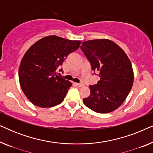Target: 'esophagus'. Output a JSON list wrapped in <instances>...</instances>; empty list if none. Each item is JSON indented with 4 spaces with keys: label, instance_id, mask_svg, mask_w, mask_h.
Returning a JSON list of instances; mask_svg holds the SVG:
<instances>
[{
    "label": "esophagus",
    "instance_id": "34e87169",
    "mask_svg": "<svg viewBox=\"0 0 153 153\" xmlns=\"http://www.w3.org/2000/svg\"><path fill=\"white\" fill-rule=\"evenodd\" d=\"M75 85H76V86L78 87H82L83 86V83H75Z\"/></svg>",
    "mask_w": 153,
    "mask_h": 153
}]
</instances>
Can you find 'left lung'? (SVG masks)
Instances as JSON below:
<instances>
[{
  "label": "left lung",
  "mask_w": 153,
  "mask_h": 153,
  "mask_svg": "<svg viewBox=\"0 0 153 153\" xmlns=\"http://www.w3.org/2000/svg\"><path fill=\"white\" fill-rule=\"evenodd\" d=\"M100 80L91 85V95L83 100L87 107L100 114L114 111L126 99L134 82L132 65L125 51L108 39L83 42L81 47Z\"/></svg>",
  "instance_id": "obj_1"
}]
</instances>
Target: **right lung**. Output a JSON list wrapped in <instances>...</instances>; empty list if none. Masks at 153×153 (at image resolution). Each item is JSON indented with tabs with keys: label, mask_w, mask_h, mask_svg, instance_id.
<instances>
[{
	"label": "right lung",
	"mask_w": 153,
	"mask_h": 153,
	"mask_svg": "<svg viewBox=\"0 0 153 153\" xmlns=\"http://www.w3.org/2000/svg\"><path fill=\"white\" fill-rule=\"evenodd\" d=\"M81 42L49 35L29 48L21 61L19 79L23 92L31 103L48 108L63 101L72 84L58 76L56 71L69 54L79 49Z\"/></svg>",
	"instance_id": "obj_1"
}]
</instances>
